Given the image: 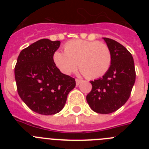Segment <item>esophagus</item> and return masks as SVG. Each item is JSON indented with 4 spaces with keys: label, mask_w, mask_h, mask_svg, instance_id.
Here are the masks:
<instances>
[{
    "label": "esophagus",
    "mask_w": 149,
    "mask_h": 149,
    "mask_svg": "<svg viewBox=\"0 0 149 149\" xmlns=\"http://www.w3.org/2000/svg\"><path fill=\"white\" fill-rule=\"evenodd\" d=\"M75 81H76V86H79V85L81 84V83L82 82V81H81V80H78V79H76Z\"/></svg>",
    "instance_id": "1"
}]
</instances>
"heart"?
<instances>
[{
	"label": "heart",
	"mask_w": 149,
	"mask_h": 149,
	"mask_svg": "<svg viewBox=\"0 0 149 149\" xmlns=\"http://www.w3.org/2000/svg\"><path fill=\"white\" fill-rule=\"evenodd\" d=\"M64 52L56 51L53 61L62 73L70 74L77 65L89 79L102 77L107 72L112 62L110 48L98 41L71 40L64 46Z\"/></svg>",
	"instance_id": "b5f03b06"
}]
</instances>
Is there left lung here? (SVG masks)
I'll use <instances>...</instances> for the list:
<instances>
[{"mask_svg":"<svg viewBox=\"0 0 149 149\" xmlns=\"http://www.w3.org/2000/svg\"><path fill=\"white\" fill-rule=\"evenodd\" d=\"M103 39L111 51V65L103 77L90 81L93 88L86 101L93 111L108 114L116 111L128 100L136 72L131 54L116 41Z\"/></svg>","mask_w":149,"mask_h":149,"instance_id":"left-lung-1","label":"left lung"}]
</instances>
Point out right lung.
Instances as JSON below:
<instances>
[{"label":"right lung","instance_id":"add662e5","mask_svg":"<svg viewBox=\"0 0 149 149\" xmlns=\"http://www.w3.org/2000/svg\"><path fill=\"white\" fill-rule=\"evenodd\" d=\"M60 41L42 39L21 51L15 67L18 93L30 110L54 115L63 110L75 79L64 74L53 61Z\"/></svg>","mask_w":149,"mask_h":149}]
</instances>
